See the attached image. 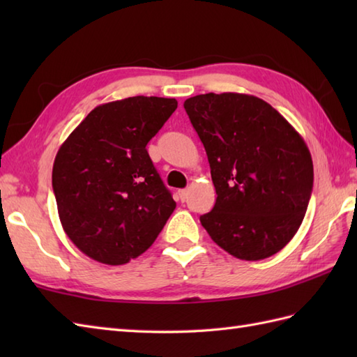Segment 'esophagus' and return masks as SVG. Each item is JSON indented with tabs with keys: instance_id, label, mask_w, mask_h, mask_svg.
Masks as SVG:
<instances>
[{
	"instance_id": "obj_1",
	"label": "esophagus",
	"mask_w": 357,
	"mask_h": 357,
	"mask_svg": "<svg viewBox=\"0 0 357 357\" xmlns=\"http://www.w3.org/2000/svg\"><path fill=\"white\" fill-rule=\"evenodd\" d=\"M187 195H188V190H187V188H183V190H179V192H178L179 199L183 201V202L187 199Z\"/></svg>"
}]
</instances>
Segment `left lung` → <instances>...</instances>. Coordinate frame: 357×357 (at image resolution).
Instances as JSON below:
<instances>
[{
  "label": "left lung",
  "mask_w": 357,
  "mask_h": 357,
  "mask_svg": "<svg viewBox=\"0 0 357 357\" xmlns=\"http://www.w3.org/2000/svg\"><path fill=\"white\" fill-rule=\"evenodd\" d=\"M184 109L207 151L215 207L201 224L227 253L261 261L293 239L313 190L302 136L268 102L245 93L188 98Z\"/></svg>",
  "instance_id": "obj_1"
}]
</instances>
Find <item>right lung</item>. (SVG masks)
<instances>
[{"instance_id":"obj_1","label":"right lung","mask_w":357,"mask_h":357,"mask_svg":"<svg viewBox=\"0 0 357 357\" xmlns=\"http://www.w3.org/2000/svg\"><path fill=\"white\" fill-rule=\"evenodd\" d=\"M176 107L158 96L101 104L59 147L52 172L59 221L93 261L138 257L176 207L146 149Z\"/></svg>"}]
</instances>
